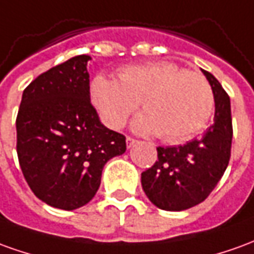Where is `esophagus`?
Returning <instances> with one entry per match:
<instances>
[{
	"instance_id": "1",
	"label": "esophagus",
	"mask_w": 254,
	"mask_h": 254,
	"mask_svg": "<svg viewBox=\"0 0 254 254\" xmlns=\"http://www.w3.org/2000/svg\"><path fill=\"white\" fill-rule=\"evenodd\" d=\"M137 143V140L136 139H133V137H130V136H127V148H130L133 144H136Z\"/></svg>"
}]
</instances>
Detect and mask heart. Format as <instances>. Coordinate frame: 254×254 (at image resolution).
<instances>
[{
	"label": "heart",
	"instance_id": "heart-1",
	"mask_svg": "<svg viewBox=\"0 0 254 254\" xmlns=\"http://www.w3.org/2000/svg\"><path fill=\"white\" fill-rule=\"evenodd\" d=\"M118 79L97 75L90 95L106 125L120 127L141 100L144 113L133 129L182 141L199 132L210 117L213 93L206 78L169 62L127 65Z\"/></svg>",
	"mask_w": 254,
	"mask_h": 254
}]
</instances>
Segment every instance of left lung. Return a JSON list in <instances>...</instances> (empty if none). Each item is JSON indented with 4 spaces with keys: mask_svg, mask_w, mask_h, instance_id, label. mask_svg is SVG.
Wrapping results in <instances>:
<instances>
[{
    "mask_svg": "<svg viewBox=\"0 0 254 254\" xmlns=\"http://www.w3.org/2000/svg\"><path fill=\"white\" fill-rule=\"evenodd\" d=\"M214 96V120L201 139L158 147V159L141 173L148 199L162 210L179 212L206 199L224 175L232 141L230 96L210 72L202 70Z\"/></svg>",
    "mask_w": 254,
    "mask_h": 254,
    "instance_id": "left-lung-1",
    "label": "left lung"
}]
</instances>
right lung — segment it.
I'll return each instance as SVG.
<instances>
[{"instance_id": "1", "label": "right lung", "mask_w": 254, "mask_h": 254, "mask_svg": "<svg viewBox=\"0 0 254 254\" xmlns=\"http://www.w3.org/2000/svg\"><path fill=\"white\" fill-rule=\"evenodd\" d=\"M88 55L42 72L24 89L16 118L23 176L49 206L74 210L100 187L104 165L127 150L125 136L103 125L90 103Z\"/></svg>"}]
</instances>
